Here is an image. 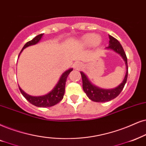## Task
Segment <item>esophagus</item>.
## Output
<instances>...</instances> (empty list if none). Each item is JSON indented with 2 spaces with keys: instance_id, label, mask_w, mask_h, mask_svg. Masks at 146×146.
<instances>
[{
  "instance_id": "obj_1",
  "label": "esophagus",
  "mask_w": 146,
  "mask_h": 146,
  "mask_svg": "<svg viewBox=\"0 0 146 146\" xmlns=\"http://www.w3.org/2000/svg\"><path fill=\"white\" fill-rule=\"evenodd\" d=\"M76 67H80V64H76Z\"/></svg>"
}]
</instances>
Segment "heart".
<instances>
[{"label": "heart", "mask_w": 146, "mask_h": 146, "mask_svg": "<svg viewBox=\"0 0 146 146\" xmlns=\"http://www.w3.org/2000/svg\"><path fill=\"white\" fill-rule=\"evenodd\" d=\"M82 44L85 46H92L94 44H98L100 42V39L96 35L89 34H86L82 39Z\"/></svg>", "instance_id": "1"}]
</instances>
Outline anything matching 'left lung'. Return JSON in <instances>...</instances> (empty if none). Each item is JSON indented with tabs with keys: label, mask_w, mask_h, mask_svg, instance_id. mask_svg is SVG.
Here are the masks:
<instances>
[{
	"label": "left lung",
	"mask_w": 146,
	"mask_h": 146,
	"mask_svg": "<svg viewBox=\"0 0 146 146\" xmlns=\"http://www.w3.org/2000/svg\"><path fill=\"white\" fill-rule=\"evenodd\" d=\"M109 46L106 47L107 49H110L114 50V52L118 53L122 56V58L125 62L127 67V71L125 74V78L123 81L119 86L117 88H113V89L106 90L102 89L98 87L94 86L90 82L89 79L86 77L83 72H80L82 77L83 82V89L85 93L86 94L87 96L94 101L96 102H105L110 101L115 98H117L120 94L121 91H122L123 88H124L125 84H126L127 80V76H128V65H127V58L125 54L124 50H123L122 46L120 44L118 40L109 35Z\"/></svg>",
	"instance_id": "1"
}]
</instances>
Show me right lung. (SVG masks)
Returning a JSON list of instances; mask_svg holds the SVG:
<instances>
[{
	"instance_id": "obj_1",
	"label": "right lung",
	"mask_w": 146,
	"mask_h": 146,
	"mask_svg": "<svg viewBox=\"0 0 146 146\" xmlns=\"http://www.w3.org/2000/svg\"><path fill=\"white\" fill-rule=\"evenodd\" d=\"M43 35L44 34L38 35V36L35 37L34 39L27 42V43L24 45L21 51L20 52L19 55L21 53V52L23 51L25 48L38 43V42L40 41V40H41ZM72 71H73V69H69L67 70L65 72H64L61 76H60V79L58 80L57 84L55 86L54 88H53V90L46 95L41 96H29L28 94H27L26 93H25V92H24L19 87V90L22 94V95L24 96V98H25L29 102H30L31 104L34 105V106L38 107H43V108L52 106L55 104H58V103L60 101H61L62 98H63L64 90H65L66 81H67L68 75H69V73H71Z\"/></svg>"
}]
</instances>
